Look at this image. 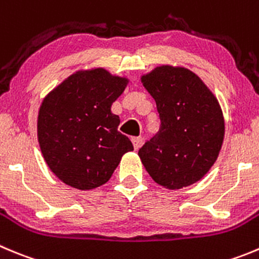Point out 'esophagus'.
<instances>
[{
    "mask_svg": "<svg viewBox=\"0 0 259 259\" xmlns=\"http://www.w3.org/2000/svg\"><path fill=\"white\" fill-rule=\"evenodd\" d=\"M132 142H133V146H134V149L135 151H138L142 144V138L141 137H133Z\"/></svg>",
    "mask_w": 259,
    "mask_h": 259,
    "instance_id": "1",
    "label": "esophagus"
}]
</instances>
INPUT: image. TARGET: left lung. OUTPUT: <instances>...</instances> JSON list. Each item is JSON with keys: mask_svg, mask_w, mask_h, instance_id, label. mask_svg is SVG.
Returning a JSON list of instances; mask_svg holds the SVG:
<instances>
[{"mask_svg": "<svg viewBox=\"0 0 259 259\" xmlns=\"http://www.w3.org/2000/svg\"><path fill=\"white\" fill-rule=\"evenodd\" d=\"M141 81L156 102L161 126L138 156L161 187L193 185L211 170L224 142V113L216 96L183 66L161 65Z\"/></svg>", "mask_w": 259, "mask_h": 259, "instance_id": "1", "label": "left lung"}]
</instances>
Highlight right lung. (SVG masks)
Here are the masks:
<instances>
[{"label":"right lung","mask_w":259,"mask_h":259,"mask_svg":"<svg viewBox=\"0 0 259 259\" xmlns=\"http://www.w3.org/2000/svg\"><path fill=\"white\" fill-rule=\"evenodd\" d=\"M127 84L126 76L92 67L75 71L43 98L38 142L46 163L62 183L96 189L134 149L129 138L117 132L120 118L111 111Z\"/></svg>","instance_id":"1"}]
</instances>
